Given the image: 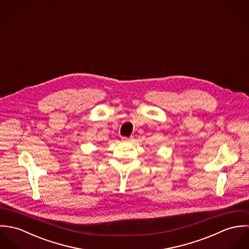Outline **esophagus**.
I'll use <instances>...</instances> for the list:
<instances>
[{"mask_svg": "<svg viewBox=\"0 0 249 249\" xmlns=\"http://www.w3.org/2000/svg\"><path fill=\"white\" fill-rule=\"evenodd\" d=\"M132 140H133V138H132V137H130V138H126V137H124V138H122V142H131Z\"/></svg>", "mask_w": 249, "mask_h": 249, "instance_id": "34e87169", "label": "esophagus"}]
</instances>
